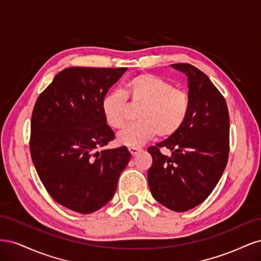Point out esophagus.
<instances>
[{"label": "esophagus", "mask_w": 261, "mask_h": 261, "mask_svg": "<svg viewBox=\"0 0 261 261\" xmlns=\"http://www.w3.org/2000/svg\"><path fill=\"white\" fill-rule=\"evenodd\" d=\"M128 151H129L130 154L134 156V155H136V154L140 151V149H139V148H136V147H129V148H128Z\"/></svg>", "instance_id": "34e87169"}]
</instances>
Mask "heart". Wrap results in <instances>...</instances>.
I'll list each match as a JSON object with an SVG mask.
<instances>
[{
  "label": "heart",
  "mask_w": 261,
  "mask_h": 261,
  "mask_svg": "<svg viewBox=\"0 0 261 261\" xmlns=\"http://www.w3.org/2000/svg\"><path fill=\"white\" fill-rule=\"evenodd\" d=\"M128 105L139 107L137 122L118 134L117 143L137 148L156 135L165 138L178 132L188 116L191 98L185 90L174 88L164 78L143 73L124 84L123 93L112 91L102 99V113L110 127H124L129 112Z\"/></svg>",
  "instance_id": "obj_1"
}]
</instances>
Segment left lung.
<instances>
[{"instance_id":"8db88e82","label":"left lung","mask_w":261,"mask_h":261,"mask_svg":"<svg viewBox=\"0 0 261 261\" xmlns=\"http://www.w3.org/2000/svg\"><path fill=\"white\" fill-rule=\"evenodd\" d=\"M171 66L187 76L191 109L178 132L148 148L152 156L148 184L155 200L184 212L206 200L223 174L230 151V116L224 97L206 74L186 63ZM161 147L172 154L164 156Z\"/></svg>"}]
</instances>
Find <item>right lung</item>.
I'll return each instance as SVG.
<instances>
[{"label":"right lung","mask_w":261,"mask_h":261,"mask_svg":"<svg viewBox=\"0 0 261 261\" xmlns=\"http://www.w3.org/2000/svg\"><path fill=\"white\" fill-rule=\"evenodd\" d=\"M126 70L65 68L34 107L29 146L38 175L55 201L83 215L112 199L130 160L126 147L97 151L114 139L102 113V99Z\"/></svg>","instance_id":"obj_1"}]
</instances>
